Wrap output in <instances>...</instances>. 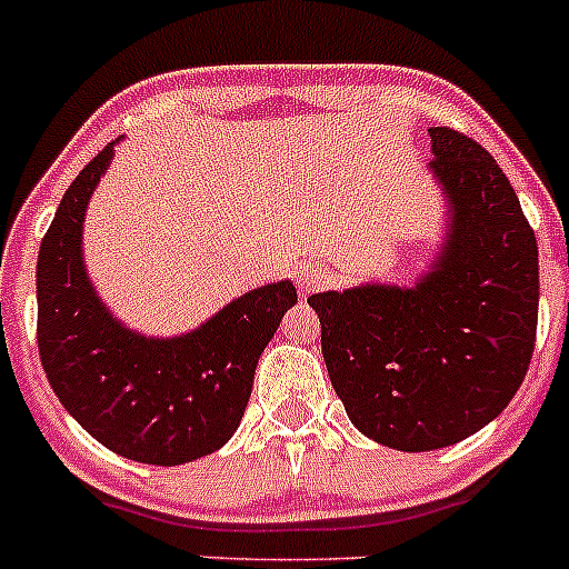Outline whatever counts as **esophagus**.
<instances>
[{
	"instance_id": "1",
	"label": "esophagus",
	"mask_w": 569,
	"mask_h": 569,
	"mask_svg": "<svg viewBox=\"0 0 569 569\" xmlns=\"http://www.w3.org/2000/svg\"><path fill=\"white\" fill-rule=\"evenodd\" d=\"M328 278H331L328 269L322 263H317V260L300 263V269H297V286H300L302 295H309V291H317L320 286H326Z\"/></svg>"
}]
</instances>
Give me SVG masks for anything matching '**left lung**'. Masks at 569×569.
I'll use <instances>...</instances> for the list:
<instances>
[{"label":"left lung","mask_w":569,"mask_h":569,"mask_svg":"<svg viewBox=\"0 0 569 569\" xmlns=\"http://www.w3.org/2000/svg\"><path fill=\"white\" fill-rule=\"evenodd\" d=\"M429 162L452 232L412 289L359 286L309 297L322 357L359 432L432 452L500 416L528 373L539 320V247L497 159L435 126Z\"/></svg>","instance_id":"left-lung-1"}]
</instances>
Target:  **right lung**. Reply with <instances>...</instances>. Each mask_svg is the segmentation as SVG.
<instances>
[{"instance_id":"obj_1","label":"right lung","mask_w":569,"mask_h":569,"mask_svg":"<svg viewBox=\"0 0 569 569\" xmlns=\"http://www.w3.org/2000/svg\"><path fill=\"white\" fill-rule=\"evenodd\" d=\"M103 148L76 177L41 238L39 357L63 410L94 440L129 460L179 466L232 438L252 392L254 365L278 331L297 289L260 286L188 337L146 339L111 320L83 272L81 224Z\"/></svg>"}]
</instances>
